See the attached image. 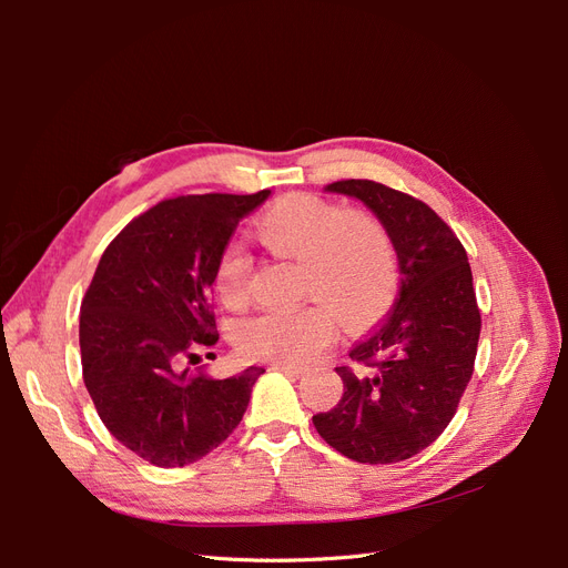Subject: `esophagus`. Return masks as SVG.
<instances>
[{"label":"esophagus","instance_id":"34e87169","mask_svg":"<svg viewBox=\"0 0 568 568\" xmlns=\"http://www.w3.org/2000/svg\"><path fill=\"white\" fill-rule=\"evenodd\" d=\"M272 369L284 372L286 376H294V379H298V376H303V369H301V367H294V365H274Z\"/></svg>","mask_w":568,"mask_h":568}]
</instances>
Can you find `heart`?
Instances as JSON below:
<instances>
[{"mask_svg": "<svg viewBox=\"0 0 568 568\" xmlns=\"http://www.w3.org/2000/svg\"><path fill=\"white\" fill-rule=\"evenodd\" d=\"M255 236L272 255L301 263V296L320 303L298 311L263 313L236 332V346L251 359L303 365L334 334V316L351 332L367 329L393 305L398 270L388 236L365 213L343 211L317 196H291L255 222ZM251 257L227 246L213 270V286L227 311L248 301Z\"/></svg>", "mask_w": 568, "mask_h": 568, "instance_id": "b5f03b06", "label": "heart"}]
</instances>
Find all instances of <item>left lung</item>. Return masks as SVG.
<instances>
[{
    "label": "left lung",
    "mask_w": 568,
    "mask_h": 568,
    "mask_svg": "<svg viewBox=\"0 0 568 568\" xmlns=\"http://www.w3.org/2000/svg\"><path fill=\"white\" fill-rule=\"evenodd\" d=\"M324 192L363 201L382 222L400 288L386 322L353 346L355 367H336L343 398L313 424L348 459H409L445 432L471 379L480 315L469 257L426 203L386 184L341 180Z\"/></svg>",
    "instance_id": "1"
}]
</instances>
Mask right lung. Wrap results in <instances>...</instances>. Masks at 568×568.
I'll list each match as a JSON object with an SVG mask.
<instances>
[{"label":"right lung","mask_w":568,"mask_h":568,"mask_svg":"<svg viewBox=\"0 0 568 568\" xmlns=\"http://www.w3.org/2000/svg\"><path fill=\"white\" fill-rule=\"evenodd\" d=\"M272 192L178 196L153 205L101 255L80 307L82 376L115 440L156 467H184L242 422L265 369L213 379L182 357L215 346L213 270L239 220Z\"/></svg>","instance_id":"add662e5"}]
</instances>
